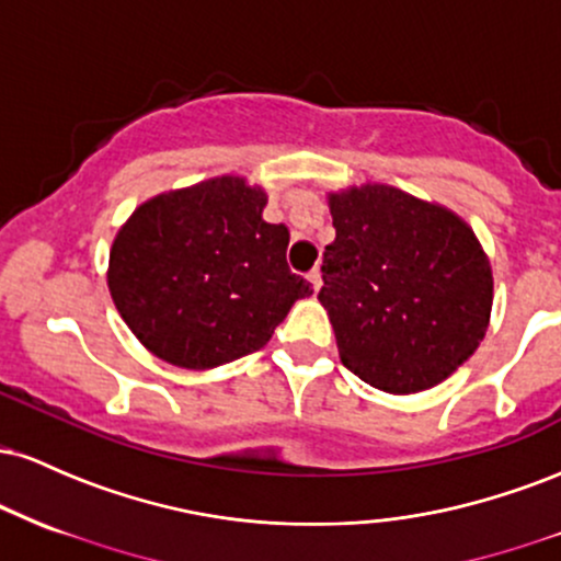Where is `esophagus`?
<instances>
[{
    "mask_svg": "<svg viewBox=\"0 0 561 561\" xmlns=\"http://www.w3.org/2000/svg\"><path fill=\"white\" fill-rule=\"evenodd\" d=\"M308 282H311V287L317 289V293H319L321 285H324V282H321V272H319V268H313V272L308 274Z\"/></svg>",
    "mask_w": 561,
    "mask_h": 561,
    "instance_id": "34e87169",
    "label": "esophagus"
}]
</instances>
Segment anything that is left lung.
Returning a JSON list of instances; mask_svg holds the SVG:
<instances>
[{"instance_id":"1","label":"left lung","mask_w":561,"mask_h":561,"mask_svg":"<svg viewBox=\"0 0 561 561\" xmlns=\"http://www.w3.org/2000/svg\"><path fill=\"white\" fill-rule=\"evenodd\" d=\"M319 300L353 375L390 396L440 385L491 324L493 272L472 227L440 203L390 184L327 192Z\"/></svg>"}]
</instances>
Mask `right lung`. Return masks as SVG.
<instances>
[{"mask_svg":"<svg viewBox=\"0 0 561 561\" xmlns=\"http://www.w3.org/2000/svg\"><path fill=\"white\" fill-rule=\"evenodd\" d=\"M261 184L224 173L137 205L115 234L107 287L152 356L216 369L272 340L313 287L287 266L289 231L263 221Z\"/></svg>","mask_w":561,"mask_h":561,"instance_id":"1","label":"right lung"}]
</instances>
